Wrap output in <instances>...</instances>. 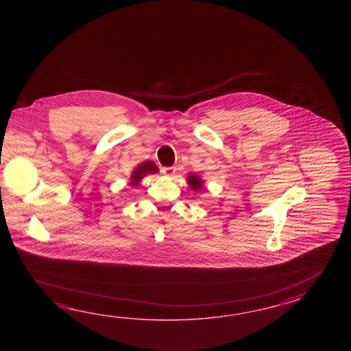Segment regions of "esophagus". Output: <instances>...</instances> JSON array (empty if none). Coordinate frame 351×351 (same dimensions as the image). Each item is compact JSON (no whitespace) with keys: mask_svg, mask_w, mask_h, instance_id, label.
I'll return each instance as SVG.
<instances>
[{"mask_svg":"<svg viewBox=\"0 0 351 351\" xmlns=\"http://www.w3.org/2000/svg\"><path fill=\"white\" fill-rule=\"evenodd\" d=\"M176 173H177V168H176V167H167V168H163V174L168 176V177H173Z\"/></svg>","mask_w":351,"mask_h":351,"instance_id":"obj_1","label":"esophagus"}]
</instances>
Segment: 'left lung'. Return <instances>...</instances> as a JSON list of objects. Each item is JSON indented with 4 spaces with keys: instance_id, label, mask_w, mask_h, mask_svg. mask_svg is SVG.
Segmentation results:
<instances>
[{
    "instance_id": "left-lung-1",
    "label": "left lung",
    "mask_w": 351,
    "mask_h": 351,
    "mask_svg": "<svg viewBox=\"0 0 351 351\" xmlns=\"http://www.w3.org/2000/svg\"><path fill=\"white\" fill-rule=\"evenodd\" d=\"M186 180H188V184H189L192 191H194V192L201 191L202 186H203V180L197 174H194V173L193 174H189L186 177Z\"/></svg>"
}]
</instances>
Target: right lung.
<instances>
[{
    "label": "right lung",
    "instance_id": "1",
    "mask_svg": "<svg viewBox=\"0 0 351 351\" xmlns=\"http://www.w3.org/2000/svg\"><path fill=\"white\" fill-rule=\"evenodd\" d=\"M158 172H159V169H158L157 165H154L153 162H150V160H147V162H144L142 165H138L134 171H133L129 184L133 186H138V183H139L147 174Z\"/></svg>",
    "mask_w": 351,
    "mask_h": 351
}]
</instances>
